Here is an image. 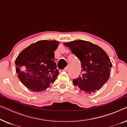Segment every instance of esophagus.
Listing matches in <instances>:
<instances>
[{"label":"esophagus","instance_id":"esophagus-1","mask_svg":"<svg viewBox=\"0 0 127 127\" xmlns=\"http://www.w3.org/2000/svg\"><path fill=\"white\" fill-rule=\"evenodd\" d=\"M69 67H70L69 65H68L67 66V67H66L65 68H64V69H63V71H67L69 69Z\"/></svg>","mask_w":127,"mask_h":127}]
</instances>
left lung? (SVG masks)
<instances>
[{"instance_id":"obj_1","label":"left lung","mask_w":127,"mask_h":127,"mask_svg":"<svg viewBox=\"0 0 127 127\" xmlns=\"http://www.w3.org/2000/svg\"><path fill=\"white\" fill-rule=\"evenodd\" d=\"M63 44L81 62L82 75L73 79V84L87 94L100 90L109 79L112 67L106 52L98 45L82 40Z\"/></svg>"}]
</instances>
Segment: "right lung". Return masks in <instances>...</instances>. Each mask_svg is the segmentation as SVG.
Returning <instances> with one entry per match:
<instances>
[{
  "mask_svg": "<svg viewBox=\"0 0 127 127\" xmlns=\"http://www.w3.org/2000/svg\"><path fill=\"white\" fill-rule=\"evenodd\" d=\"M58 41L40 40L24 49L15 60L18 77L24 86L34 92L48 88L57 79L59 71L54 51Z\"/></svg>",
  "mask_w": 127,
  "mask_h": 127,
  "instance_id": "obj_1",
  "label": "right lung"
}]
</instances>
